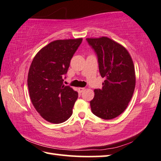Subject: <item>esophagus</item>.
I'll use <instances>...</instances> for the list:
<instances>
[{"label": "esophagus", "mask_w": 161, "mask_h": 161, "mask_svg": "<svg viewBox=\"0 0 161 161\" xmlns=\"http://www.w3.org/2000/svg\"><path fill=\"white\" fill-rule=\"evenodd\" d=\"M84 90H85V88H82V87L78 88V91H79V92H80V93H82Z\"/></svg>", "instance_id": "34e87169"}]
</instances>
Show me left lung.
<instances>
[{
	"mask_svg": "<svg viewBox=\"0 0 161 161\" xmlns=\"http://www.w3.org/2000/svg\"><path fill=\"white\" fill-rule=\"evenodd\" d=\"M86 40L96 52L100 73L105 78L102 89L94 90L91 111L101 119H112L125 111L133 97L136 82L133 59L124 46L108 37Z\"/></svg>",
	"mask_w": 161,
	"mask_h": 161,
	"instance_id": "8db88e82",
	"label": "left lung"
}]
</instances>
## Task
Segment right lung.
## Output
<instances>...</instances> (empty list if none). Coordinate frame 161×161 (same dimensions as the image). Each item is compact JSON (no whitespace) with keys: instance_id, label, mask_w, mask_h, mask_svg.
Listing matches in <instances>:
<instances>
[{"instance_id":"1","label":"right lung","mask_w":161,"mask_h":161,"mask_svg":"<svg viewBox=\"0 0 161 161\" xmlns=\"http://www.w3.org/2000/svg\"><path fill=\"white\" fill-rule=\"evenodd\" d=\"M81 41V37L53 41L42 47L31 63L27 80L30 97L47 121L61 124L72 114L78 93L63 84V77Z\"/></svg>"}]
</instances>
